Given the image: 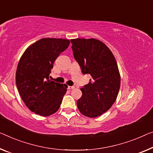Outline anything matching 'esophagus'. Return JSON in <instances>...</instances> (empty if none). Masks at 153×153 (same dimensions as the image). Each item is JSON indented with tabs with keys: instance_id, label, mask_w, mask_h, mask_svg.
Returning a JSON list of instances; mask_svg holds the SVG:
<instances>
[{
	"instance_id": "1",
	"label": "esophagus",
	"mask_w": 153,
	"mask_h": 153,
	"mask_svg": "<svg viewBox=\"0 0 153 153\" xmlns=\"http://www.w3.org/2000/svg\"><path fill=\"white\" fill-rule=\"evenodd\" d=\"M75 88L74 86H68V89L69 90H72V89H74Z\"/></svg>"
}]
</instances>
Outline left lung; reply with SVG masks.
Returning <instances> with one entry per match:
<instances>
[{
  "label": "left lung",
  "mask_w": 153,
  "mask_h": 153,
  "mask_svg": "<svg viewBox=\"0 0 153 153\" xmlns=\"http://www.w3.org/2000/svg\"><path fill=\"white\" fill-rule=\"evenodd\" d=\"M75 60L83 74L91 75L90 83L81 89L77 100L79 111L89 117L100 116L110 109L118 94L120 76L109 48L96 39H71Z\"/></svg>",
  "instance_id": "8db88e82"
}]
</instances>
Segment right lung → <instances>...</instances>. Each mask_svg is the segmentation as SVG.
<instances>
[{"mask_svg": "<svg viewBox=\"0 0 153 153\" xmlns=\"http://www.w3.org/2000/svg\"><path fill=\"white\" fill-rule=\"evenodd\" d=\"M68 39L43 38L28 47L21 57L16 83L26 106L42 116L59 109L68 85L49 80L51 69L61 53L68 47Z\"/></svg>", "mask_w": 153, "mask_h": 153, "instance_id": "obj_1", "label": "right lung"}]
</instances>
